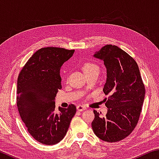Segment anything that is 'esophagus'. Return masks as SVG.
I'll return each instance as SVG.
<instances>
[{
	"instance_id": "34e87169",
	"label": "esophagus",
	"mask_w": 159,
	"mask_h": 159,
	"mask_svg": "<svg viewBox=\"0 0 159 159\" xmlns=\"http://www.w3.org/2000/svg\"><path fill=\"white\" fill-rule=\"evenodd\" d=\"M76 109L79 111H84V110L86 109V107L84 106H82V105H78L76 107Z\"/></svg>"
}]
</instances>
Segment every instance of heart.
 I'll return each mask as SVG.
<instances>
[{"instance_id": "heart-1", "label": "heart", "mask_w": 159, "mask_h": 159, "mask_svg": "<svg viewBox=\"0 0 159 159\" xmlns=\"http://www.w3.org/2000/svg\"><path fill=\"white\" fill-rule=\"evenodd\" d=\"M83 69L85 75L92 74H98L99 71V67L98 64H96L95 63L88 62L84 64Z\"/></svg>"}]
</instances>
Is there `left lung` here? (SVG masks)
Instances as JSON below:
<instances>
[{"label": "left lung", "instance_id": "obj_1", "mask_svg": "<svg viewBox=\"0 0 159 159\" xmlns=\"http://www.w3.org/2000/svg\"><path fill=\"white\" fill-rule=\"evenodd\" d=\"M104 61L107 79L103 91L108 108L105 116L94 110V133L102 140L120 141L130 134L138 122L145 96L138 64L127 52L116 45H107L94 54Z\"/></svg>", "mask_w": 159, "mask_h": 159}]
</instances>
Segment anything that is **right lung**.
I'll return each mask as SVG.
<instances>
[{"label":"right lung","instance_id":"right-lung-1","mask_svg":"<svg viewBox=\"0 0 159 159\" xmlns=\"http://www.w3.org/2000/svg\"><path fill=\"white\" fill-rule=\"evenodd\" d=\"M74 50L48 47L37 50L21 69L17 79V105L31 135L46 145L57 144L68 130L76 108L55 109V97L61 88L60 69Z\"/></svg>","mask_w":159,"mask_h":159}]
</instances>
